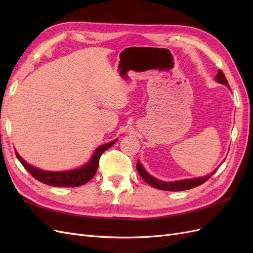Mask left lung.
<instances>
[{"mask_svg": "<svg viewBox=\"0 0 253 253\" xmlns=\"http://www.w3.org/2000/svg\"><path fill=\"white\" fill-rule=\"evenodd\" d=\"M216 80L221 83V84H225V85L229 86V83L227 81V78L225 77L224 73L219 71L217 76H216ZM137 171H138L139 175L141 176V178L149 183L150 186L154 187L156 189H159V190H164V191H185V190H189V189H192V188H195V187H198L203 185L204 182H206L207 180H208L211 176L216 172L213 171L212 173H210L209 175L205 176V177H200V178H193V179H185V180H178V181H173V182H165V181H160L156 178L153 177V176H151L149 173H147V171H145L143 169V167L141 166V164L138 162L137 163Z\"/></svg>", "mask_w": 253, "mask_h": 253, "instance_id": "obj_1", "label": "left lung"}]
</instances>
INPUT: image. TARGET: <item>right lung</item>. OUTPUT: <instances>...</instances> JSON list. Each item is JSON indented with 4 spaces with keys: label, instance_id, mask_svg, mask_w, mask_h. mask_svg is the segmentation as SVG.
I'll return each mask as SVG.
<instances>
[{
    "label": "right lung",
    "instance_id": "1",
    "mask_svg": "<svg viewBox=\"0 0 253 253\" xmlns=\"http://www.w3.org/2000/svg\"><path fill=\"white\" fill-rule=\"evenodd\" d=\"M117 140L111 141L106 144L100 145L95 153L93 157L90 158L89 162L80 169H76L73 171H64V172H48L43 171L40 169L28 165L26 162L20 157V155L16 152L17 158L20 160V163L23 167L28 171V173L35 177L37 180H39L45 185L52 186V187H79L84 185V183L88 182L91 178L94 177L98 166H99V159H100L102 153L110 149L112 145Z\"/></svg>",
    "mask_w": 253,
    "mask_h": 253
}]
</instances>
